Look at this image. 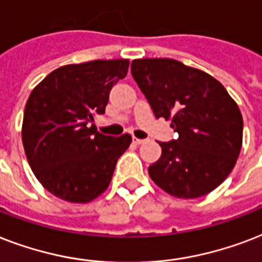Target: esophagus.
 Listing matches in <instances>:
<instances>
[{
    "label": "esophagus",
    "mask_w": 262,
    "mask_h": 262,
    "mask_svg": "<svg viewBox=\"0 0 262 262\" xmlns=\"http://www.w3.org/2000/svg\"><path fill=\"white\" fill-rule=\"evenodd\" d=\"M133 142H134V143H135V145H142V143H143V142H145V141H143V139H139V138L134 137L133 138Z\"/></svg>",
    "instance_id": "esophagus-1"
}]
</instances>
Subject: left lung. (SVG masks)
Masks as SVG:
<instances>
[{
  "mask_svg": "<svg viewBox=\"0 0 262 262\" xmlns=\"http://www.w3.org/2000/svg\"><path fill=\"white\" fill-rule=\"evenodd\" d=\"M131 74L156 117L171 120L179 137L160 142L161 157L149 167L154 183L176 198L213 191L234 169L243 119L226 87L213 76L172 58H139Z\"/></svg>",
  "mask_w": 262,
  "mask_h": 262,
  "instance_id": "obj_1",
  "label": "left lung"
}]
</instances>
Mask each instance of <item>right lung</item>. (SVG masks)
Here are the masks:
<instances>
[{
	"label": "right lung",
	"mask_w": 262,
	"mask_h": 262,
	"mask_svg": "<svg viewBox=\"0 0 262 262\" xmlns=\"http://www.w3.org/2000/svg\"><path fill=\"white\" fill-rule=\"evenodd\" d=\"M129 61L94 60L62 66L38 83L24 109L21 139L34 175L49 192L72 204H87L108 188L129 134L98 133L94 115L105 113L113 84Z\"/></svg>",
	"instance_id": "add662e5"
}]
</instances>
